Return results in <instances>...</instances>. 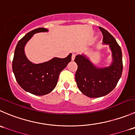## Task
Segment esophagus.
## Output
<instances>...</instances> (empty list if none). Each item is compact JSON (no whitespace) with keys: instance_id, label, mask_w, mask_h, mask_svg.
I'll return each instance as SVG.
<instances>
[{"instance_id":"34e87169","label":"esophagus","mask_w":135,"mask_h":135,"mask_svg":"<svg viewBox=\"0 0 135 135\" xmlns=\"http://www.w3.org/2000/svg\"><path fill=\"white\" fill-rule=\"evenodd\" d=\"M75 57H76V54H74V53H73V54L72 55V57H71L72 61H74V59H75Z\"/></svg>"}]
</instances>
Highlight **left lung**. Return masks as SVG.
<instances>
[{
    "instance_id": "8db88e82",
    "label": "left lung",
    "mask_w": 135,
    "mask_h": 135,
    "mask_svg": "<svg viewBox=\"0 0 135 135\" xmlns=\"http://www.w3.org/2000/svg\"><path fill=\"white\" fill-rule=\"evenodd\" d=\"M103 44L109 45L113 61L108 67L98 68L84 55H78L74 61L78 65L75 79L81 92L90 98H99L112 91L119 80L123 71L122 52L115 39L102 27Z\"/></svg>"
}]
</instances>
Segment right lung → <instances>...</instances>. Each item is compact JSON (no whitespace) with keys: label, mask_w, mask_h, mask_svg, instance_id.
Returning a JSON list of instances; mask_svg holds the SVG:
<instances>
[{"label":"right lung","mask_w":135,"mask_h":135,"mask_svg":"<svg viewBox=\"0 0 135 135\" xmlns=\"http://www.w3.org/2000/svg\"><path fill=\"white\" fill-rule=\"evenodd\" d=\"M46 31L47 29L40 27L25 35L16 47L12 61V70L18 84L25 91L36 95L50 93L57 85L60 73L71 61L72 54L40 64H33L27 59L24 53L26 43L34 33Z\"/></svg>","instance_id":"1"}]
</instances>
